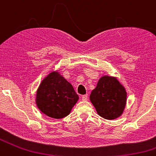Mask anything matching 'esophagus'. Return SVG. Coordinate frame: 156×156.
<instances>
[{
	"instance_id": "esophagus-1",
	"label": "esophagus",
	"mask_w": 156,
	"mask_h": 156,
	"mask_svg": "<svg viewBox=\"0 0 156 156\" xmlns=\"http://www.w3.org/2000/svg\"><path fill=\"white\" fill-rule=\"evenodd\" d=\"M82 100L83 101H87V94H84L82 96Z\"/></svg>"
}]
</instances>
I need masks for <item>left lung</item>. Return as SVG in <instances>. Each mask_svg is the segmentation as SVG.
<instances>
[{
    "label": "left lung",
    "mask_w": 156,
    "mask_h": 156,
    "mask_svg": "<svg viewBox=\"0 0 156 156\" xmlns=\"http://www.w3.org/2000/svg\"><path fill=\"white\" fill-rule=\"evenodd\" d=\"M127 100L126 88L116 77L105 75L99 79L90 95L97 113L105 119H115L123 113Z\"/></svg>",
    "instance_id": "8db88e82"
}]
</instances>
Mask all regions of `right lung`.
I'll return each mask as SVG.
<instances>
[{
	"label": "right lung",
	"instance_id": "1",
	"mask_svg": "<svg viewBox=\"0 0 156 156\" xmlns=\"http://www.w3.org/2000/svg\"><path fill=\"white\" fill-rule=\"evenodd\" d=\"M78 100L79 96L73 85L58 70H55L40 83L35 101L43 114L53 119H62L70 113Z\"/></svg>",
	"mask_w": 156,
	"mask_h": 156
}]
</instances>
